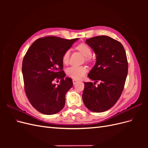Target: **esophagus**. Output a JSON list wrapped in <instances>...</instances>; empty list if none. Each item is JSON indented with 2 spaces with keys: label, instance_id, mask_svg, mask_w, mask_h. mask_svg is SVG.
<instances>
[{
  "label": "esophagus",
  "instance_id": "obj_1",
  "mask_svg": "<svg viewBox=\"0 0 148 148\" xmlns=\"http://www.w3.org/2000/svg\"><path fill=\"white\" fill-rule=\"evenodd\" d=\"M77 82H78V80L75 79H73V84H75Z\"/></svg>",
  "mask_w": 148,
  "mask_h": 148
}]
</instances>
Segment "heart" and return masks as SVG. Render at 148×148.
Returning <instances> with one entry per match:
<instances>
[{"instance_id":"1","label":"heart","mask_w":148,"mask_h":148,"mask_svg":"<svg viewBox=\"0 0 148 148\" xmlns=\"http://www.w3.org/2000/svg\"><path fill=\"white\" fill-rule=\"evenodd\" d=\"M76 49L81 52L82 54L86 57L87 60L88 58L91 57L92 56L91 49L86 44H79L76 47ZM70 51L66 50L62 56V62L64 64H67L69 63L70 60ZM87 69L85 66H71L69 67L66 69V73L70 77L75 79H81L82 78L85 73H86Z\"/></svg>"}]
</instances>
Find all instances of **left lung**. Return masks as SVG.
<instances>
[{
    "instance_id": "8db88e82",
    "label": "left lung",
    "mask_w": 148,
    "mask_h": 148,
    "mask_svg": "<svg viewBox=\"0 0 148 148\" xmlns=\"http://www.w3.org/2000/svg\"><path fill=\"white\" fill-rule=\"evenodd\" d=\"M96 55L95 65L88 77L100 84L85 82L82 98L87 108L102 112L113 107L119 100L128 74V62L122 44L107 36L86 40Z\"/></svg>"
}]
</instances>
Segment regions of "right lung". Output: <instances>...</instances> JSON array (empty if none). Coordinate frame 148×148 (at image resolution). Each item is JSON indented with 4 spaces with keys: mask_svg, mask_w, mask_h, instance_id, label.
Masks as SVG:
<instances>
[{
    "mask_svg": "<svg viewBox=\"0 0 148 148\" xmlns=\"http://www.w3.org/2000/svg\"><path fill=\"white\" fill-rule=\"evenodd\" d=\"M78 39L39 38L26 52L22 63L25 92L31 105L39 112L53 115L64 108L65 95L73 86V82L65 77L62 56ZM59 79L61 83L57 86L53 83Z\"/></svg>",
    "mask_w": 148,
    "mask_h": 148,
    "instance_id": "obj_1",
    "label": "right lung"
}]
</instances>
